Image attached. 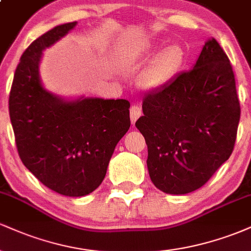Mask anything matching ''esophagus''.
I'll list each match as a JSON object with an SVG mask.
<instances>
[{"label": "esophagus", "mask_w": 251, "mask_h": 251, "mask_svg": "<svg viewBox=\"0 0 251 251\" xmlns=\"http://www.w3.org/2000/svg\"><path fill=\"white\" fill-rule=\"evenodd\" d=\"M140 116H142V108H140V106L138 105L132 106L131 109H129V118H131V123L133 124V125Z\"/></svg>", "instance_id": "obj_1"}]
</instances>
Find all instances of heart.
I'll use <instances>...</instances> for the list:
<instances>
[{
    "mask_svg": "<svg viewBox=\"0 0 251 251\" xmlns=\"http://www.w3.org/2000/svg\"><path fill=\"white\" fill-rule=\"evenodd\" d=\"M184 62V51L179 46L172 45L160 51L152 60L139 77V83L145 89L164 87L176 75Z\"/></svg>",
    "mask_w": 251,
    "mask_h": 251,
    "instance_id": "b5f03b06",
    "label": "heart"
}]
</instances>
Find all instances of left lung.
I'll use <instances>...</instances> for the list:
<instances>
[{"label": "left lung", "mask_w": 251, "mask_h": 251, "mask_svg": "<svg viewBox=\"0 0 251 251\" xmlns=\"http://www.w3.org/2000/svg\"><path fill=\"white\" fill-rule=\"evenodd\" d=\"M135 127L148 145L155 188L185 195L201 188L234 150L240 100L229 57L215 39L205 42L194 70L143 99Z\"/></svg>", "instance_id": "1"}]
</instances>
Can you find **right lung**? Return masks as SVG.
<instances>
[{"label": "right lung", "instance_id": "1", "mask_svg": "<svg viewBox=\"0 0 251 251\" xmlns=\"http://www.w3.org/2000/svg\"><path fill=\"white\" fill-rule=\"evenodd\" d=\"M75 25H56L30 43L9 94L10 122L22 163L43 185L70 197L91 194L101 184L116 145L131 125L127 100L66 101L43 88L39 76L42 50Z\"/></svg>", "mask_w": 251, "mask_h": 251}]
</instances>
